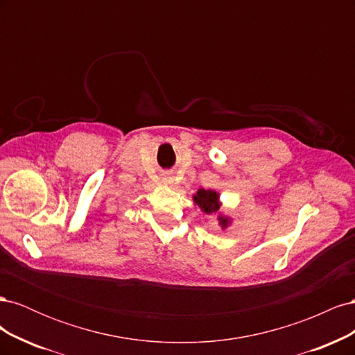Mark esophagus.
Wrapping results in <instances>:
<instances>
[{
    "label": "esophagus",
    "mask_w": 355,
    "mask_h": 355,
    "mask_svg": "<svg viewBox=\"0 0 355 355\" xmlns=\"http://www.w3.org/2000/svg\"><path fill=\"white\" fill-rule=\"evenodd\" d=\"M163 180L166 182V184H173V176L166 175V176H163Z\"/></svg>",
    "instance_id": "34e87169"
}]
</instances>
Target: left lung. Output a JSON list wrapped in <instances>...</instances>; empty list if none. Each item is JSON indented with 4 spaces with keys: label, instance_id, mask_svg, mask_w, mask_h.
<instances>
[{
    "label": "left lung",
    "instance_id": "left-lung-1",
    "mask_svg": "<svg viewBox=\"0 0 355 355\" xmlns=\"http://www.w3.org/2000/svg\"><path fill=\"white\" fill-rule=\"evenodd\" d=\"M194 202L197 206L207 214H214L218 213L220 209V201H219V194L216 191L211 189H198L197 194L194 196ZM219 225L222 227V230H225L231 223V219L227 216H220L218 218Z\"/></svg>",
    "mask_w": 355,
    "mask_h": 355
}]
</instances>
